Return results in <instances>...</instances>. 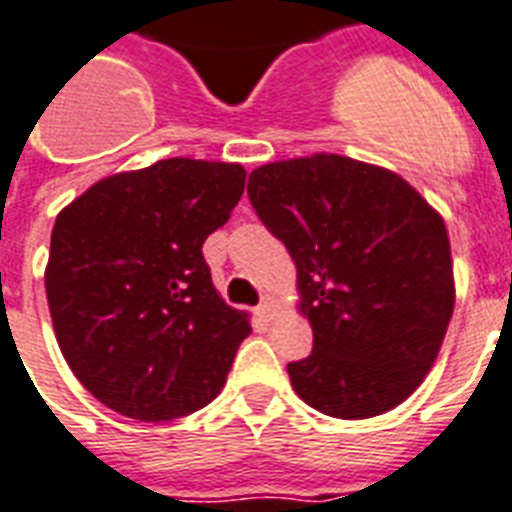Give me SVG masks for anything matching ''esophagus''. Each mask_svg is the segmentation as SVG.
Listing matches in <instances>:
<instances>
[{
    "label": "esophagus",
    "instance_id": "esophagus-1",
    "mask_svg": "<svg viewBox=\"0 0 512 512\" xmlns=\"http://www.w3.org/2000/svg\"><path fill=\"white\" fill-rule=\"evenodd\" d=\"M256 314H259L264 322L272 320V317H275V304H272V298H269V296L264 298V301L259 304V309H256Z\"/></svg>",
    "mask_w": 512,
    "mask_h": 512
}]
</instances>
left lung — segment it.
<instances>
[{"instance_id":"1","label":"left lung","mask_w":512,"mask_h":512,"mask_svg":"<svg viewBox=\"0 0 512 512\" xmlns=\"http://www.w3.org/2000/svg\"><path fill=\"white\" fill-rule=\"evenodd\" d=\"M248 195L296 264L314 351L290 386L330 418L394 410L423 383L455 312L444 219L399 174L346 155L264 163Z\"/></svg>"}]
</instances>
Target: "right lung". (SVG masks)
Instances as JSON below:
<instances>
[{"label": "right lung", "instance_id": "right-lung-1", "mask_svg": "<svg viewBox=\"0 0 512 512\" xmlns=\"http://www.w3.org/2000/svg\"><path fill=\"white\" fill-rule=\"evenodd\" d=\"M243 190L240 163L166 158L94 182L57 214L49 314L65 362L97 402L163 423L222 391L251 322L214 288L203 243Z\"/></svg>", "mask_w": 512, "mask_h": 512}]
</instances>
